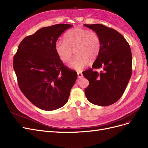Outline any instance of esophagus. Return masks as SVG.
<instances>
[{
    "label": "esophagus",
    "mask_w": 148,
    "mask_h": 148,
    "mask_svg": "<svg viewBox=\"0 0 148 148\" xmlns=\"http://www.w3.org/2000/svg\"><path fill=\"white\" fill-rule=\"evenodd\" d=\"M77 76H78V78H82L83 77V75L82 73L77 72Z\"/></svg>",
    "instance_id": "1"
}]
</instances>
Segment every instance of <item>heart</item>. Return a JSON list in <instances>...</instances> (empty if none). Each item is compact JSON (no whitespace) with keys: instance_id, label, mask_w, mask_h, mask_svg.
I'll return each mask as SVG.
<instances>
[{"instance_id":"heart-1","label":"heart","mask_w":148,"mask_h":148,"mask_svg":"<svg viewBox=\"0 0 148 148\" xmlns=\"http://www.w3.org/2000/svg\"><path fill=\"white\" fill-rule=\"evenodd\" d=\"M55 50L63 63L71 60L75 50L76 56L69 66L80 71L88 65L90 60L93 61L97 58L101 50V42L95 32L77 27L66 33L65 41L58 40L55 42Z\"/></svg>"}]
</instances>
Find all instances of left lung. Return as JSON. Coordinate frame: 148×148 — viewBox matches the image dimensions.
I'll return each instance as SVG.
<instances>
[{
    "mask_svg": "<svg viewBox=\"0 0 148 148\" xmlns=\"http://www.w3.org/2000/svg\"><path fill=\"white\" fill-rule=\"evenodd\" d=\"M84 26L96 32L101 42V50L92 68L82 73L89 81L85 96L95 105L109 106L121 98L130 79V47L123 36L112 28L100 24ZM99 68L103 69L100 73L92 70Z\"/></svg>",
    "mask_w": 148,
    "mask_h": 148,
    "instance_id": "8db88e82",
    "label": "left lung"
}]
</instances>
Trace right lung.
Returning <instances> with one entry per match:
<instances>
[{"instance_id": "add662e5", "label": "right lung", "mask_w": 148, "mask_h": 148, "mask_svg": "<svg viewBox=\"0 0 148 148\" xmlns=\"http://www.w3.org/2000/svg\"><path fill=\"white\" fill-rule=\"evenodd\" d=\"M69 24L42 27L25 37L13 58V69L22 93L36 106L53 111L67 103L77 78L75 71L64 65L55 44Z\"/></svg>"}]
</instances>
